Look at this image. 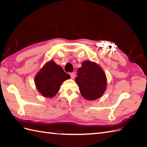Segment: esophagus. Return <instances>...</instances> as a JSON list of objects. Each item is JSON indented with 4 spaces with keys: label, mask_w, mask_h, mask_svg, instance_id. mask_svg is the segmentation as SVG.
Listing matches in <instances>:
<instances>
[{
    "label": "esophagus",
    "mask_w": 147,
    "mask_h": 147,
    "mask_svg": "<svg viewBox=\"0 0 147 147\" xmlns=\"http://www.w3.org/2000/svg\"><path fill=\"white\" fill-rule=\"evenodd\" d=\"M70 75L71 78H72V79H74V78L75 77V73H74V72L70 73Z\"/></svg>",
    "instance_id": "esophagus-1"
}]
</instances>
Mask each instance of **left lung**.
I'll list each match as a JSON object with an SVG mask.
<instances>
[{
	"mask_svg": "<svg viewBox=\"0 0 147 147\" xmlns=\"http://www.w3.org/2000/svg\"><path fill=\"white\" fill-rule=\"evenodd\" d=\"M77 75L75 82L84 99L94 100L104 94L107 81L104 71L99 64L88 60L83 61Z\"/></svg>",
	"mask_w": 147,
	"mask_h": 147,
	"instance_id": "1",
	"label": "left lung"
}]
</instances>
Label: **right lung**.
<instances>
[{
	"mask_svg": "<svg viewBox=\"0 0 147 147\" xmlns=\"http://www.w3.org/2000/svg\"><path fill=\"white\" fill-rule=\"evenodd\" d=\"M70 78V75L60 65L51 60L38 71L34 78V82L40 94L47 98H51L58 92L62 83Z\"/></svg>",
	"mask_w": 147,
	"mask_h": 147,
	"instance_id": "obj_1",
	"label": "right lung"
}]
</instances>
